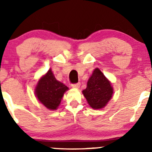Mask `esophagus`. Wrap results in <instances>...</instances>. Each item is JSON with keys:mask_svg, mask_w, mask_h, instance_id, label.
I'll return each instance as SVG.
<instances>
[{"mask_svg": "<svg viewBox=\"0 0 152 152\" xmlns=\"http://www.w3.org/2000/svg\"><path fill=\"white\" fill-rule=\"evenodd\" d=\"M80 85H81L80 82H78V83H76V84H72L71 87H73V88H79V87H80Z\"/></svg>", "mask_w": 152, "mask_h": 152, "instance_id": "34e87169", "label": "esophagus"}]
</instances>
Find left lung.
Listing matches in <instances>:
<instances>
[{"label": "left lung", "mask_w": 152, "mask_h": 152, "mask_svg": "<svg viewBox=\"0 0 152 152\" xmlns=\"http://www.w3.org/2000/svg\"><path fill=\"white\" fill-rule=\"evenodd\" d=\"M89 105L93 109L105 107L113 96L110 82L99 68H96L87 82V88L82 91Z\"/></svg>", "instance_id": "1"}]
</instances>
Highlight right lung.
<instances>
[{
	"label": "right lung",
	"instance_id": "obj_1",
	"mask_svg": "<svg viewBox=\"0 0 152 152\" xmlns=\"http://www.w3.org/2000/svg\"><path fill=\"white\" fill-rule=\"evenodd\" d=\"M68 87L59 82L53 76L51 70H49L45 76L38 82L36 87V96L38 100L49 110H56L60 104L64 93Z\"/></svg>",
	"mask_w": 152,
	"mask_h": 152
}]
</instances>
